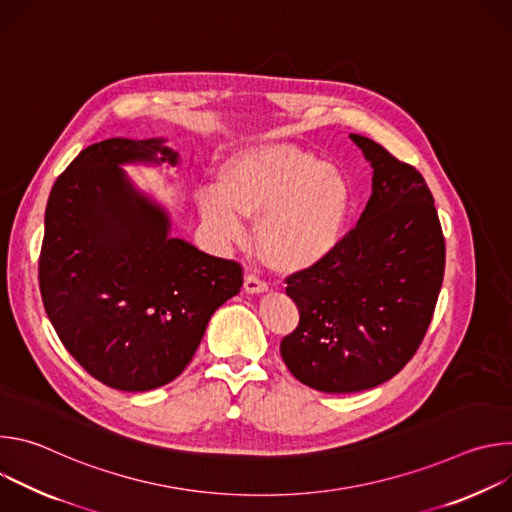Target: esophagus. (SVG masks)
Instances as JSON below:
<instances>
[{
    "label": "esophagus",
    "mask_w": 512,
    "mask_h": 512,
    "mask_svg": "<svg viewBox=\"0 0 512 512\" xmlns=\"http://www.w3.org/2000/svg\"><path fill=\"white\" fill-rule=\"evenodd\" d=\"M243 287H245L247 294H261V291H267L269 283L263 277H259L257 273H247Z\"/></svg>",
    "instance_id": "obj_1"
}]
</instances>
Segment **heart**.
<instances>
[{"label":"heart","mask_w":512,"mask_h":512,"mask_svg":"<svg viewBox=\"0 0 512 512\" xmlns=\"http://www.w3.org/2000/svg\"><path fill=\"white\" fill-rule=\"evenodd\" d=\"M206 227L223 241L245 235L241 218L257 221V245L277 271L324 261L342 241L352 214L346 174L291 143L243 148L216 168V190L198 194Z\"/></svg>","instance_id":"obj_1"}]
</instances>
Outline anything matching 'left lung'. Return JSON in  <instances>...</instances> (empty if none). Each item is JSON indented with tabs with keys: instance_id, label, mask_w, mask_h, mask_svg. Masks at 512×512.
Returning a JSON list of instances; mask_svg holds the SVG:
<instances>
[{
	"instance_id": "left-lung-1",
	"label": "left lung",
	"mask_w": 512,
	"mask_h": 512,
	"mask_svg": "<svg viewBox=\"0 0 512 512\" xmlns=\"http://www.w3.org/2000/svg\"><path fill=\"white\" fill-rule=\"evenodd\" d=\"M373 166L358 223L318 265L285 277L300 322L281 358L300 383L356 393L395 377L417 352L440 296L446 239L423 176L364 135Z\"/></svg>"
}]
</instances>
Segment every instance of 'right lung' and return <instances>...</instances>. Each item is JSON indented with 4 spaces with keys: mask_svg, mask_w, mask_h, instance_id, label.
<instances>
[{
    "mask_svg": "<svg viewBox=\"0 0 512 512\" xmlns=\"http://www.w3.org/2000/svg\"><path fill=\"white\" fill-rule=\"evenodd\" d=\"M178 162L160 139L89 145L56 178L38 281L44 310L81 367L107 387L150 391L192 360L216 308L237 296L243 265L168 237V216L121 164Z\"/></svg>",
    "mask_w": 512,
    "mask_h": 512,
    "instance_id": "add662e5",
    "label": "right lung"
}]
</instances>
